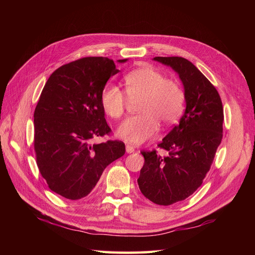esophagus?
Wrapping results in <instances>:
<instances>
[{
  "mask_svg": "<svg viewBox=\"0 0 255 255\" xmlns=\"http://www.w3.org/2000/svg\"><path fill=\"white\" fill-rule=\"evenodd\" d=\"M126 150L128 153H133L135 151V148L132 145V144H127L126 145Z\"/></svg>",
  "mask_w": 255,
  "mask_h": 255,
  "instance_id": "esophagus-1",
  "label": "esophagus"
}]
</instances>
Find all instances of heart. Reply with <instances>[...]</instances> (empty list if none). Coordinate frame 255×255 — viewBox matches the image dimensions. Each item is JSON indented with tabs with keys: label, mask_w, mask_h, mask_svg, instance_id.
<instances>
[{
	"label": "heart",
	"mask_w": 255,
	"mask_h": 255,
	"mask_svg": "<svg viewBox=\"0 0 255 255\" xmlns=\"http://www.w3.org/2000/svg\"><path fill=\"white\" fill-rule=\"evenodd\" d=\"M126 92L129 99L139 98L136 115L129 116L118 128L123 139L140 143L156 133L158 122L171 126L181 118L185 107V92L179 83L152 67H142L129 71L125 76ZM101 105L114 119L125 114L127 96L118 85L109 83L101 91Z\"/></svg>",
	"instance_id": "obj_1"
}]
</instances>
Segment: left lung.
I'll return each mask as SVG.
<instances>
[{
  "label": "left lung",
  "mask_w": 255,
  "mask_h": 255,
  "mask_svg": "<svg viewBox=\"0 0 255 255\" xmlns=\"http://www.w3.org/2000/svg\"><path fill=\"white\" fill-rule=\"evenodd\" d=\"M154 60L179 73L186 100L180 123L157 144L168 155L141 151L144 164L137 180L141 194L167 206L183 201L202 185L222 140L223 106L217 89L186 58L157 56Z\"/></svg>",
  "instance_id": "8db88e82"
}]
</instances>
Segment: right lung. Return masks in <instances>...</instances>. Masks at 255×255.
<instances>
[{"label": "right lung", "mask_w": 255, "mask_h": 255, "mask_svg": "<svg viewBox=\"0 0 255 255\" xmlns=\"http://www.w3.org/2000/svg\"><path fill=\"white\" fill-rule=\"evenodd\" d=\"M118 72L107 57H83L56 69L42 89L34 113L36 163L49 188L66 199L89 195L104 169L125 155L122 141L91 143L112 133L100 97Z\"/></svg>", "instance_id": "right-lung-1"}]
</instances>
